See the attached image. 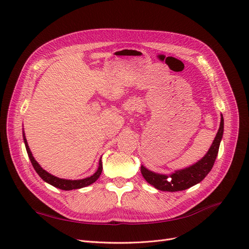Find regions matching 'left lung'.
<instances>
[{"instance_id": "8db88e82", "label": "left lung", "mask_w": 249, "mask_h": 249, "mask_svg": "<svg viewBox=\"0 0 249 249\" xmlns=\"http://www.w3.org/2000/svg\"><path fill=\"white\" fill-rule=\"evenodd\" d=\"M223 135V117L221 115L219 129L216 134L210 149L206 155L198 160L197 162L183 170L176 171L171 175L157 174L152 172L143 165L141 166V172L145 180L158 190L162 191H181L190 188L191 186L203 181L206 176L209 174L214 165L215 159L217 157L219 145Z\"/></svg>"}]
</instances>
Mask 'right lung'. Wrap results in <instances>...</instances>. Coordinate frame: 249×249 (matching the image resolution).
Here are the masks:
<instances>
[{"instance_id": "right-lung-1", "label": "right lung", "mask_w": 249, "mask_h": 249, "mask_svg": "<svg viewBox=\"0 0 249 249\" xmlns=\"http://www.w3.org/2000/svg\"><path fill=\"white\" fill-rule=\"evenodd\" d=\"M22 136H23V142H25V146H26V149H27V153L29 155V158L31 160L32 162V165H33V167L35 168L36 173L40 176V178H41L44 182L51 184V185L57 187V188H60L62 190H72V189H79V188H83V187H86V186H89L91 185V184H93L96 180H97L100 175H101V172H102V161L101 159L99 160V166L97 168V171H96L91 177H88V178H85V179H81V180H67V179H61V178H58L55 177V176L50 174L49 172H46L45 170H43V168L41 167V165H40L35 158L33 157V154H32V152L29 148V145L27 142V139L25 136V132H22Z\"/></svg>"}]
</instances>
